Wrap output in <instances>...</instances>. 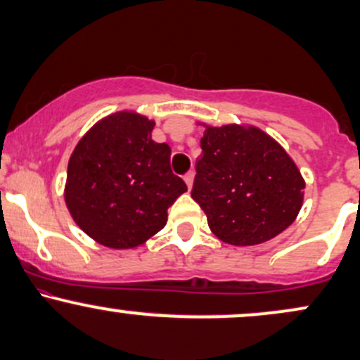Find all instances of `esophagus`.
Returning a JSON list of instances; mask_svg holds the SVG:
<instances>
[{
	"label": "esophagus",
	"mask_w": 360,
	"mask_h": 360,
	"mask_svg": "<svg viewBox=\"0 0 360 360\" xmlns=\"http://www.w3.org/2000/svg\"><path fill=\"white\" fill-rule=\"evenodd\" d=\"M184 181H186V186H188V189L193 188V183H194V172L189 171L188 174L184 176Z\"/></svg>",
	"instance_id": "obj_1"
}]
</instances>
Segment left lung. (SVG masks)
<instances>
[{"label": "left lung", "instance_id": "8db88e82", "mask_svg": "<svg viewBox=\"0 0 360 360\" xmlns=\"http://www.w3.org/2000/svg\"><path fill=\"white\" fill-rule=\"evenodd\" d=\"M205 127L191 198L210 230L237 247L278 237L298 217L304 179L291 155L259 127Z\"/></svg>", "mask_w": 360, "mask_h": 360}]
</instances>
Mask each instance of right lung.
<instances>
[{"label": "right lung", "instance_id": "add662e5", "mask_svg": "<svg viewBox=\"0 0 360 360\" xmlns=\"http://www.w3.org/2000/svg\"><path fill=\"white\" fill-rule=\"evenodd\" d=\"M155 122L135 110L98 120L74 147L64 200L88 237L110 249H137L164 229L188 191L171 171V147L152 140Z\"/></svg>", "mask_w": 360, "mask_h": 360}]
</instances>
